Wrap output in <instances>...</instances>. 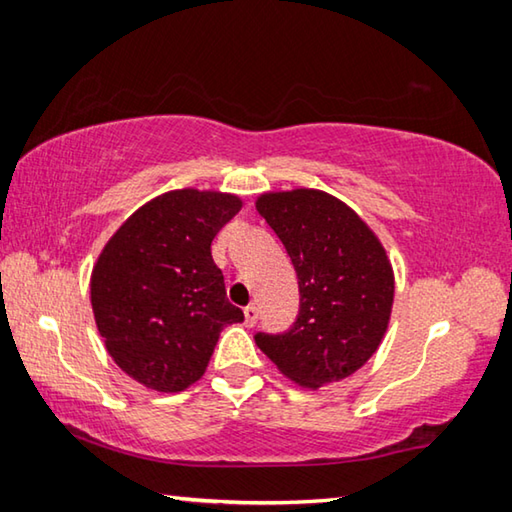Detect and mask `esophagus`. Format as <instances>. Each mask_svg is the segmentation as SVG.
<instances>
[{"label": "esophagus", "mask_w": 512, "mask_h": 512, "mask_svg": "<svg viewBox=\"0 0 512 512\" xmlns=\"http://www.w3.org/2000/svg\"><path fill=\"white\" fill-rule=\"evenodd\" d=\"M244 316H246V325H248V327H255L257 318H259V309H257L255 305H248V307L244 309Z\"/></svg>", "instance_id": "obj_1"}]
</instances>
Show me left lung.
Returning <instances> with one entry per match:
<instances>
[{
	"mask_svg": "<svg viewBox=\"0 0 512 512\" xmlns=\"http://www.w3.org/2000/svg\"><path fill=\"white\" fill-rule=\"evenodd\" d=\"M257 212L298 273L300 314L257 348L293 384L316 391L357 372L384 341L395 298L393 264L375 230L339 198L296 187L264 192Z\"/></svg>",
	"mask_w": 512,
	"mask_h": 512,
	"instance_id": "left-lung-1",
	"label": "left lung"
}]
</instances>
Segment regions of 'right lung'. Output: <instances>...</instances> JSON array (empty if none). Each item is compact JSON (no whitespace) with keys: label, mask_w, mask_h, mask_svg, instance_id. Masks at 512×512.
I'll list each match as a JSON object with an SVG mask.
<instances>
[{"label":"right lung","mask_w":512,"mask_h":512,"mask_svg":"<svg viewBox=\"0 0 512 512\" xmlns=\"http://www.w3.org/2000/svg\"><path fill=\"white\" fill-rule=\"evenodd\" d=\"M241 205L214 189L164 192L128 216L97 257L94 323L112 361L151 391L196 384L221 329L244 320L212 259V239Z\"/></svg>","instance_id":"add662e5"}]
</instances>
